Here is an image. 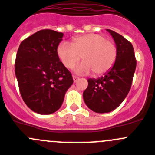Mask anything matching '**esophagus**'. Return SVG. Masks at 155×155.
I'll use <instances>...</instances> for the list:
<instances>
[{
	"mask_svg": "<svg viewBox=\"0 0 155 155\" xmlns=\"http://www.w3.org/2000/svg\"><path fill=\"white\" fill-rule=\"evenodd\" d=\"M73 80H74V82L76 83V82L79 80V78H78V77L76 76H73Z\"/></svg>",
	"mask_w": 155,
	"mask_h": 155,
	"instance_id": "1",
	"label": "esophagus"
}]
</instances>
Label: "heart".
Wrapping results in <instances>:
<instances>
[{"instance_id": "1", "label": "heart", "mask_w": 155, "mask_h": 155, "mask_svg": "<svg viewBox=\"0 0 155 155\" xmlns=\"http://www.w3.org/2000/svg\"><path fill=\"white\" fill-rule=\"evenodd\" d=\"M117 54L115 42L97 33L76 36L71 44L61 42L57 47L58 57L64 67L73 68L81 58L84 61L76 69L77 73L88 74L91 71L95 76L109 71L116 62Z\"/></svg>"}]
</instances>
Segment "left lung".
<instances>
[{
  "label": "left lung",
  "instance_id": "obj_1",
  "mask_svg": "<svg viewBox=\"0 0 155 155\" xmlns=\"http://www.w3.org/2000/svg\"><path fill=\"white\" fill-rule=\"evenodd\" d=\"M113 36L117 47V58L114 65L97 79H88V86L84 91L85 104L92 111L110 113L124 101L132 86L136 68V59L132 43L123 36L107 29Z\"/></svg>",
  "mask_w": 155,
  "mask_h": 155
}]
</instances>
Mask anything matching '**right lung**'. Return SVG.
<instances>
[{"instance_id": "1", "label": "right lung", "mask_w": 155, "mask_h": 155, "mask_svg": "<svg viewBox=\"0 0 155 155\" xmlns=\"http://www.w3.org/2000/svg\"><path fill=\"white\" fill-rule=\"evenodd\" d=\"M63 33L42 29L20 43L15 74L23 101L35 113L48 115L61 107L73 84L71 72L60 61L57 47Z\"/></svg>"}]
</instances>
